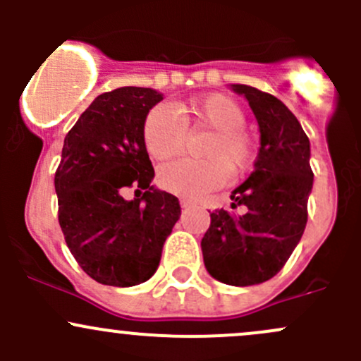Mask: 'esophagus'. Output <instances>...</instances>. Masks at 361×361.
<instances>
[{"instance_id": "1", "label": "esophagus", "mask_w": 361, "mask_h": 361, "mask_svg": "<svg viewBox=\"0 0 361 361\" xmlns=\"http://www.w3.org/2000/svg\"><path fill=\"white\" fill-rule=\"evenodd\" d=\"M192 201H187V199H181L180 201V206H181V209H187V207H190L192 206Z\"/></svg>"}]
</instances>
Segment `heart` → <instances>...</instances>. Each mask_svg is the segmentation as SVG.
<instances>
[{
	"label": "heart",
	"mask_w": 361,
	"mask_h": 361,
	"mask_svg": "<svg viewBox=\"0 0 361 361\" xmlns=\"http://www.w3.org/2000/svg\"><path fill=\"white\" fill-rule=\"evenodd\" d=\"M245 122L241 106L221 94L180 103L174 111L167 106L152 108L143 122V143L155 160L171 159L181 150L185 129L206 127L213 130L201 152L206 159L166 164L159 169V187L180 197L199 199L221 187L227 174L245 173L255 157V140Z\"/></svg>",
	"instance_id": "heart-1"
}]
</instances>
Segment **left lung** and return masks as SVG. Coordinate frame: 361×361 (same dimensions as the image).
Listing matches in <instances>:
<instances>
[{
  "label": "left lung",
  "mask_w": 361,
  "mask_h": 361,
  "mask_svg": "<svg viewBox=\"0 0 361 361\" xmlns=\"http://www.w3.org/2000/svg\"><path fill=\"white\" fill-rule=\"evenodd\" d=\"M248 99L260 127V150L248 180L232 192V209H216L201 241L204 265L218 281L250 286L274 278L304 234L312 188L309 137L278 97L232 85Z\"/></svg>",
  "instance_id": "8db88e82"
}]
</instances>
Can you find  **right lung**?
<instances>
[{"label":"right lung","instance_id":"obj_1","mask_svg":"<svg viewBox=\"0 0 361 361\" xmlns=\"http://www.w3.org/2000/svg\"><path fill=\"white\" fill-rule=\"evenodd\" d=\"M162 101L145 87L104 92L64 137L56 171L59 225L80 267L108 286H134L155 274L162 246L181 214L178 199L152 185L143 122ZM127 188L142 197L126 202Z\"/></svg>","mask_w":361,"mask_h":361}]
</instances>
